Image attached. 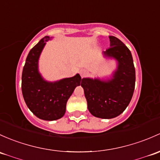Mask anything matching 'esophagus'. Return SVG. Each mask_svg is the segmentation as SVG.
I'll return each instance as SVG.
<instances>
[{
  "label": "esophagus",
  "instance_id": "esophagus-1",
  "mask_svg": "<svg viewBox=\"0 0 160 160\" xmlns=\"http://www.w3.org/2000/svg\"><path fill=\"white\" fill-rule=\"evenodd\" d=\"M87 73H88V72H87V70H86V69H81V70H80V74L81 76V77H85V76L87 74Z\"/></svg>",
  "mask_w": 160,
  "mask_h": 160
}]
</instances>
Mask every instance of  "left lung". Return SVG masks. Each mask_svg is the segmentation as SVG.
<instances>
[{
	"mask_svg": "<svg viewBox=\"0 0 160 160\" xmlns=\"http://www.w3.org/2000/svg\"><path fill=\"white\" fill-rule=\"evenodd\" d=\"M109 38L110 47L104 53L118 61V68L112 78L108 81L89 78L81 80L89 111L102 119H112L122 113L135 89L136 72L130 50L116 37Z\"/></svg>",
	"mask_w": 160,
	"mask_h": 160,
	"instance_id": "1",
	"label": "left lung"
}]
</instances>
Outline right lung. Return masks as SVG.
I'll return each mask as SVG.
<instances>
[{"label": "right lung", "mask_w": 160, "mask_h": 160, "mask_svg": "<svg viewBox=\"0 0 160 160\" xmlns=\"http://www.w3.org/2000/svg\"><path fill=\"white\" fill-rule=\"evenodd\" d=\"M49 37H45L30 50L22 72L21 90L24 101L36 117L44 120H56L66 112L67 102L81 77L77 74L55 83H48L38 73L39 56Z\"/></svg>", "instance_id": "1"}]
</instances>
